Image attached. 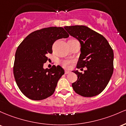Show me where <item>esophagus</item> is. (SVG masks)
I'll use <instances>...</instances> for the list:
<instances>
[{
    "mask_svg": "<svg viewBox=\"0 0 126 126\" xmlns=\"http://www.w3.org/2000/svg\"><path fill=\"white\" fill-rule=\"evenodd\" d=\"M71 73L70 71H68V70L65 71V74H69V73Z\"/></svg>",
    "mask_w": 126,
    "mask_h": 126,
    "instance_id": "obj_1",
    "label": "esophagus"
}]
</instances>
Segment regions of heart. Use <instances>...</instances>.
Segmentation results:
<instances>
[{"label":"heart","instance_id":"obj_1","mask_svg":"<svg viewBox=\"0 0 126 126\" xmlns=\"http://www.w3.org/2000/svg\"><path fill=\"white\" fill-rule=\"evenodd\" d=\"M71 63V61L68 60H63L61 62V64L62 65V66L63 67L66 68L70 67Z\"/></svg>","mask_w":126,"mask_h":126}]
</instances>
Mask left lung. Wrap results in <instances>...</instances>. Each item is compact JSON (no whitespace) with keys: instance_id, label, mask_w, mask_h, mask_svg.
<instances>
[{"instance_id":"8db88e82","label":"left lung","mask_w":126,"mask_h":126,"mask_svg":"<svg viewBox=\"0 0 126 126\" xmlns=\"http://www.w3.org/2000/svg\"><path fill=\"white\" fill-rule=\"evenodd\" d=\"M64 29L81 45L77 68L86 67L82 73L74 71L77 80L72 87L77 94L92 97L101 94L108 84L114 71V52L102 35L84 25L66 26Z\"/></svg>"}]
</instances>
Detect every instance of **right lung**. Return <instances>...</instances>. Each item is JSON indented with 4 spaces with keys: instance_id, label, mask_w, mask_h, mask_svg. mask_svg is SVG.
Returning a JSON list of instances; mask_svg holds the SVG:
<instances>
[{
    "instance_id": "1",
    "label": "right lung",
    "mask_w": 126,
    "mask_h": 126,
    "mask_svg": "<svg viewBox=\"0 0 126 126\" xmlns=\"http://www.w3.org/2000/svg\"><path fill=\"white\" fill-rule=\"evenodd\" d=\"M68 37L63 28L50 27L32 32L18 46L14 75L19 90L28 98L40 101L54 93L64 70L54 65L50 69H44L43 65L48 59L47 54L52 53L54 42Z\"/></svg>"
}]
</instances>
